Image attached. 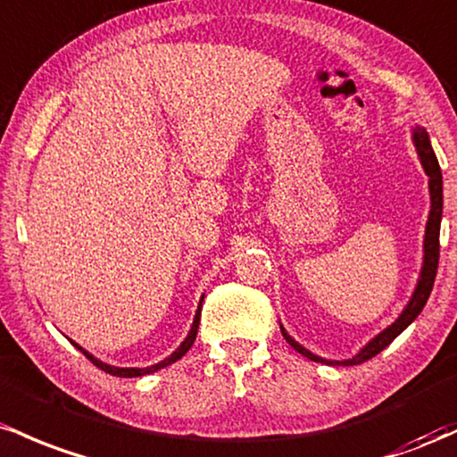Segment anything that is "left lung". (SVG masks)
I'll return each mask as SVG.
<instances>
[{
	"label": "left lung",
	"instance_id": "1",
	"mask_svg": "<svg viewBox=\"0 0 457 457\" xmlns=\"http://www.w3.org/2000/svg\"><path fill=\"white\" fill-rule=\"evenodd\" d=\"M412 145L417 148L419 162H421L425 174L429 177L428 187H429V215H428V224H425V237H423V263H421V271H419L417 278V287H414L412 295H410L408 304L403 306V311L399 312L397 320L393 321L391 326L384 328L380 335L373 337L371 341H367L365 345L361 347L352 358H343V361H330V358H321L317 353H312L311 350H306L304 345H300L289 332L285 330L283 324H280V332L294 347L295 352H300L302 356H306L309 361L315 362H324V365H341V367H350V365H361V362L369 361V358L378 356L382 350H386L391 343L402 335L406 328L421 315L425 302H428L429 294H432L434 287V278H436V270H438V237H440V220H443V172H440L438 160H436V153L432 148V142H429L428 131L421 125L412 127Z\"/></svg>",
	"mask_w": 457,
	"mask_h": 457
}]
</instances>
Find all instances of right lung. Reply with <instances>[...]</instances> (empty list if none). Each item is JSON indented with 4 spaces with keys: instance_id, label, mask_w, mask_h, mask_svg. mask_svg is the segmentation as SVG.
Masks as SVG:
<instances>
[{
    "instance_id": "right-lung-1",
    "label": "right lung",
    "mask_w": 457,
    "mask_h": 457,
    "mask_svg": "<svg viewBox=\"0 0 457 457\" xmlns=\"http://www.w3.org/2000/svg\"><path fill=\"white\" fill-rule=\"evenodd\" d=\"M203 297H204V295H203ZM203 297H201V302H198V309H196V315H194L192 328H189L187 337H186V339L181 341V345H179L177 350H174V352L170 353V356H168V358H163V361L155 362V365H151V367H114V365H107V362L99 361V358H95V356H92L90 352H86L84 347L79 345V343H75V341H71V343H73V345L77 347V350H79L81 353H84L86 358H88V361L92 362V365H96V367H99V369H104V371H105V373H110V376H118V378H140V376H148V373H155V371H160V369L168 367V365H172V362H177L179 358H183V356H186L189 347L194 345V341H196V335H198V324H201V309H203Z\"/></svg>"
}]
</instances>
